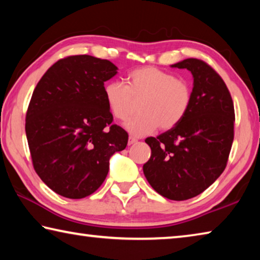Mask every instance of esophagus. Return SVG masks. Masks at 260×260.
Segmentation results:
<instances>
[{
	"mask_svg": "<svg viewBox=\"0 0 260 260\" xmlns=\"http://www.w3.org/2000/svg\"><path fill=\"white\" fill-rule=\"evenodd\" d=\"M138 142V139H135L134 136H129L128 138V146H132V144H134Z\"/></svg>",
	"mask_w": 260,
	"mask_h": 260,
	"instance_id": "esophagus-1",
	"label": "esophagus"
}]
</instances>
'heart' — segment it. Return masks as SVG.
Here are the masks:
<instances>
[{
    "label": "heart",
    "instance_id": "obj_1",
    "mask_svg": "<svg viewBox=\"0 0 260 260\" xmlns=\"http://www.w3.org/2000/svg\"><path fill=\"white\" fill-rule=\"evenodd\" d=\"M110 112L118 120L131 116L134 101H139L138 116L127 121L126 128L135 136L174 127L186 116L191 102L188 83L172 73L157 68L136 69L126 77V83L110 81L104 87Z\"/></svg>",
    "mask_w": 260,
    "mask_h": 260
}]
</instances>
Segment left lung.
<instances>
[{
	"label": "left lung",
	"instance_id": "8db88e82",
	"mask_svg": "<svg viewBox=\"0 0 260 260\" xmlns=\"http://www.w3.org/2000/svg\"><path fill=\"white\" fill-rule=\"evenodd\" d=\"M171 68L191 72V102L179 124L146 139L151 156L143 173L159 195L184 201L203 192L225 170L235 113L226 83L205 61L187 58Z\"/></svg>",
	"mask_w": 260,
	"mask_h": 260
}]
</instances>
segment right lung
I'll return each mask as SVG.
<instances>
[{"instance_id":"right-lung-1","label":"right lung","mask_w":260,"mask_h":260,"mask_svg":"<svg viewBox=\"0 0 260 260\" xmlns=\"http://www.w3.org/2000/svg\"><path fill=\"white\" fill-rule=\"evenodd\" d=\"M118 68L89 55L70 56L48 69L26 113V136L35 172L51 190L79 200L98 190L110 158L128 134L112 125L104 82Z\"/></svg>"}]
</instances>
